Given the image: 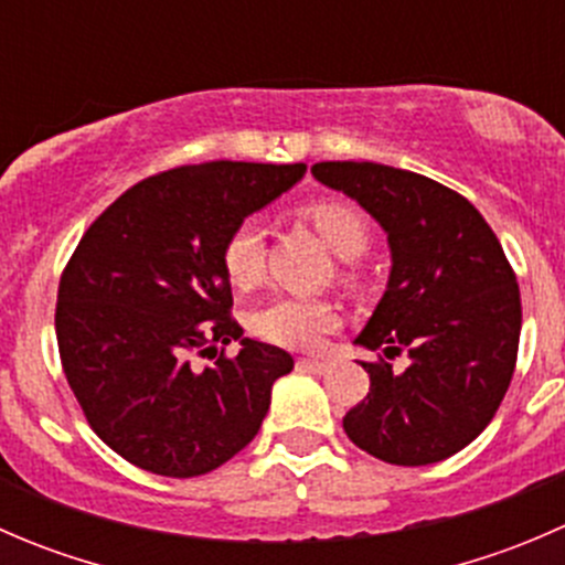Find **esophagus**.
Returning <instances> with one entry per match:
<instances>
[{"mask_svg": "<svg viewBox=\"0 0 565 565\" xmlns=\"http://www.w3.org/2000/svg\"><path fill=\"white\" fill-rule=\"evenodd\" d=\"M298 366L306 369V372H311V374H324L330 369V363L322 361V358H300Z\"/></svg>", "mask_w": 565, "mask_h": 565, "instance_id": "1", "label": "esophagus"}]
</instances>
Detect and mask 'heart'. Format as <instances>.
<instances>
[{
  "instance_id": "b5f03b06",
  "label": "heart",
  "mask_w": 565,
  "mask_h": 565,
  "mask_svg": "<svg viewBox=\"0 0 565 565\" xmlns=\"http://www.w3.org/2000/svg\"><path fill=\"white\" fill-rule=\"evenodd\" d=\"M306 218L322 237L324 246L339 259L355 262L366 254L369 221L358 207L347 202H315L306 207ZM224 276L235 289H250L265 276V243L254 221H243L226 237L221 248ZM339 324V311L324 300L276 298L254 311L250 328L259 339L289 350H315L319 341Z\"/></svg>"
}]
</instances>
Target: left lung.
<instances>
[{"mask_svg":"<svg viewBox=\"0 0 565 565\" xmlns=\"http://www.w3.org/2000/svg\"><path fill=\"white\" fill-rule=\"evenodd\" d=\"M311 174L388 235V287L355 344L409 355L404 372L361 363L372 385L344 415L347 437L388 465L454 457L514 377L522 303L503 246L465 196L424 174L369 161H322Z\"/></svg>","mask_w":565,"mask_h":565,"instance_id":"1","label":"left lung"}]
</instances>
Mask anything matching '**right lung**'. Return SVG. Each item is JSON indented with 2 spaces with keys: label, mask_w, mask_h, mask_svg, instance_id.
<instances>
[{
  "label": "right lung",
  "mask_w": 565,
  "mask_h": 565,
  "mask_svg": "<svg viewBox=\"0 0 565 565\" xmlns=\"http://www.w3.org/2000/svg\"><path fill=\"white\" fill-rule=\"evenodd\" d=\"M306 163L210 161L147 177L108 204L73 250L56 295V344L95 435L130 465L193 478L248 446L289 352L230 317L221 248L295 185ZM242 341L235 359L221 343ZM196 370L193 356H214Z\"/></svg>",
  "instance_id": "add662e5"
}]
</instances>
